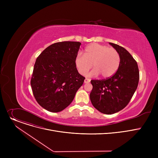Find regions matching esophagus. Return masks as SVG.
Masks as SVG:
<instances>
[{
    "label": "esophagus",
    "mask_w": 158,
    "mask_h": 158,
    "mask_svg": "<svg viewBox=\"0 0 158 158\" xmlns=\"http://www.w3.org/2000/svg\"><path fill=\"white\" fill-rule=\"evenodd\" d=\"M90 82V79H88V78H86L85 79V83H88V82Z\"/></svg>",
    "instance_id": "esophagus-1"
}]
</instances>
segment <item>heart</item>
I'll list each match as a JSON object with an SVG mask.
<instances>
[{
    "label": "heart",
    "mask_w": 158,
    "mask_h": 158,
    "mask_svg": "<svg viewBox=\"0 0 158 158\" xmlns=\"http://www.w3.org/2000/svg\"><path fill=\"white\" fill-rule=\"evenodd\" d=\"M120 63L118 52L114 48L98 44L87 46L84 56L77 54L75 58V64L78 72L85 75L92 67L94 69L89 76L101 74L102 77L112 76L118 70Z\"/></svg>",
    "instance_id": "1"
}]
</instances>
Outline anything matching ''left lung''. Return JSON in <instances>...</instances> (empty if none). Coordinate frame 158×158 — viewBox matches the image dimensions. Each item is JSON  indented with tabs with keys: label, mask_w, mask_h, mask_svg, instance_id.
<instances>
[{
	"label": "left lung",
	"mask_w": 158,
	"mask_h": 158,
	"mask_svg": "<svg viewBox=\"0 0 158 158\" xmlns=\"http://www.w3.org/2000/svg\"><path fill=\"white\" fill-rule=\"evenodd\" d=\"M120 56L119 67L111 77L92 80L89 97L98 111L111 114L123 110L130 102L138 87L139 74L137 62L123 47L110 43Z\"/></svg>",
	"instance_id": "1"
}]
</instances>
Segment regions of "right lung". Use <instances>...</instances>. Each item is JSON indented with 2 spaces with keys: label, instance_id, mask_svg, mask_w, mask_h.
Instances as JSON below:
<instances>
[{
  "label": "right lung",
  "instance_id": "add662e5",
  "mask_svg": "<svg viewBox=\"0 0 158 158\" xmlns=\"http://www.w3.org/2000/svg\"><path fill=\"white\" fill-rule=\"evenodd\" d=\"M81 44L77 41L57 42L37 57L31 85L37 102L46 110L63 111L83 84L85 77L79 73L75 64Z\"/></svg>",
  "mask_w": 158,
  "mask_h": 158
}]
</instances>
